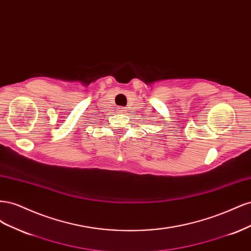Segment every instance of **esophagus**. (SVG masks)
I'll return each mask as SVG.
<instances>
[{
  "mask_svg": "<svg viewBox=\"0 0 251 251\" xmlns=\"http://www.w3.org/2000/svg\"><path fill=\"white\" fill-rule=\"evenodd\" d=\"M118 111H119V113H126V109L124 108V107H121V108H118Z\"/></svg>",
  "mask_w": 251,
  "mask_h": 251,
  "instance_id": "1",
  "label": "esophagus"
}]
</instances>
